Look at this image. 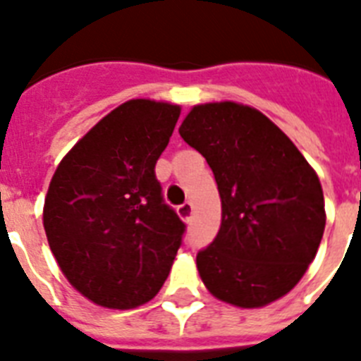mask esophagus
Segmentation results:
<instances>
[{"mask_svg": "<svg viewBox=\"0 0 361 361\" xmlns=\"http://www.w3.org/2000/svg\"><path fill=\"white\" fill-rule=\"evenodd\" d=\"M192 209H195L192 204H190V202H185V204H181L176 211H178V216H180L183 222H189L190 218H192Z\"/></svg>", "mask_w": 361, "mask_h": 361, "instance_id": "obj_1", "label": "esophagus"}]
</instances>
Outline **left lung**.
I'll return each instance as SVG.
<instances>
[{
    "mask_svg": "<svg viewBox=\"0 0 361 361\" xmlns=\"http://www.w3.org/2000/svg\"><path fill=\"white\" fill-rule=\"evenodd\" d=\"M180 135L205 157L222 202L220 231L196 257L205 288L238 308L284 298L325 231L316 171L277 124L240 102L192 106Z\"/></svg>",
    "mask_w": 361,
    "mask_h": 361,
    "instance_id": "obj_1",
    "label": "left lung"
}]
</instances>
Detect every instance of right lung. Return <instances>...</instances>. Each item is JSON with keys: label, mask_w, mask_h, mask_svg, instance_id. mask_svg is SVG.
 <instances>
[{"label": "right lung", "mask_w": 361, "mask_h": 361, "mask_svg": "<svg viewBox=\"0 0 361 361\" xmlns=\"http://www.w3.org/2000/svg\"><path fill=\"white\" fill-rule=\"evenodd\" d=\"M180 114L172 102H123L51 178L45 237L63 277L99 307H141L169 277L185 226L163 204L154 166Z\"/></svg>", "instance_id": "1"}]
</instances>
